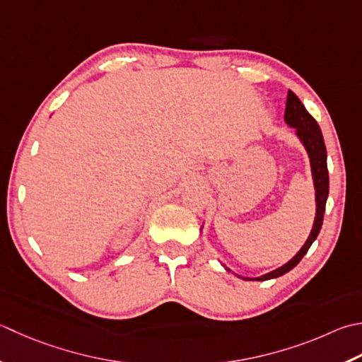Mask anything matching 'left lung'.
I'll return each instance as SVG.
<instances>
[{
    "label": "left lung",
    "mask_w": 362,
    "mask_h": 362,
    "mask_svg": "<svg viewBox=\"0 0 362 362\" xmlns=\"http://www.w3.org/2000/svg\"><path fill=\"white\" fill-rule=\"evenodd\" d=\"M284 120L290 129H295L296 138L300 139V143L308 152L309 163H310V173H313L314 189H315V219L306 243L301 246V250L296 252L295 256L287 262V264L276 268V270L270 273L257 276V278H245V276L235 274L245 281H267V279L279 278V276L288 273L292 268H295L300 264V260L304 257V254L308 252L310 245L315 242V238L323 224L325 207H327V199L329 193V177H328V166H327V147H325L322 130L320 127H318L317 120L309 115L308 110L304 108V105L300 102V98L296 97L292 90H288L287 94ZM202 228L204 226H201V230ZM221 265L230 273V268L226 267L223 262Z\"/></svg>",
    "instance_id": "obj_1"
}]
</instances>
